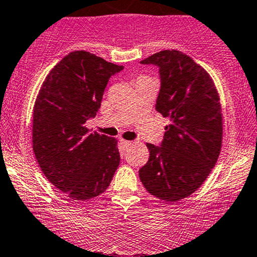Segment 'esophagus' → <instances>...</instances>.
<instances>
[{
	"mask_svg": "<svg viewBox=\"0 0 257 257\" xmlns=\"http://www.w3.org/2000/svg\"><path fill=\"white\" fill-rule=\"evenodd\" d=\"M120 143H121V146H122V147L125 148V150H126V148H128L130 146L132 145L131 141H125V140H121V141H120Z\"/></svg>",
	"mask_w": 257,
	"mask_h": 257,
	"instance_id": "obj_1",
	"label": "esophagus"
}]
</instances>
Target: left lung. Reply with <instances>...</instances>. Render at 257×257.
<instances>
[{"label": "left lung", "instance_id": "left-lung-1", "mask_svg": "<svg viewBox=\"0 0 257 257\" xmlns=\"http://www.w3.org/2000/svg\"><path fill=\"white\" fill-rule=\"evenodd\" d=\"M141 63L159 68L156 110L170 123L161 146L147 143L150 159L140 169V179L150 194L176 202L203 184L219 157V96L209 74L181 51H159Z\"/></svg>", "mask_w": 257, "mask_h": 257}]
</instances>
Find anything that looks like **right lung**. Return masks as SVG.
<instances>
[{"label":"right lung","instance_id":"1","mask_svg":"<svg viewBox=\"0 0 257 257\" xmlns=\"http://www.w3.org/2000/svg\"><path fill=\"white\" fill-rule=\"evenodd\" d=\"M122 70L90 52H70L50 71L35 100V158L46 179L74 200L105 191L120 164L117 141L89 134L84 123L98 112L110 77Z\"/></svg>","mask_w":257,"mask_h":257}]
</instances>
